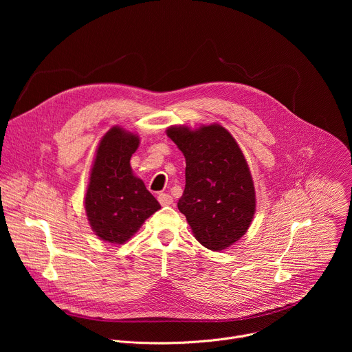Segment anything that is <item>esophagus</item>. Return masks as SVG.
<instances>
[{
    "instance_id": "1",
    "label": "esophagus",
    "mask_w": 352,
    "mask_h": 352,
    "mask_svg": "<svg viewBox=\"0 0 352 352\" xmlns=\"http://www.w3.org/2000/svg\"><path fill=\"white\" fill-rule=\"evenodd\" d=\"M157 199H159V202H160V205L162 206H170V205H173V197L170 196V195H167V193H160L159 196H157Z\"/></svg>"
}]
</instances>
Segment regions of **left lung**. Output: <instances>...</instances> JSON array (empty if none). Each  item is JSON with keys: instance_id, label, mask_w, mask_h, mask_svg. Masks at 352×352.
Here are the masks:
<instances>
[{"instance_id": "1", "label": "left lung", "mask_w": 352, "mask_h": 352, "mask_svg": "<svg viewBox=\"0 0 352 352\" xmlns=\"http://www.w3.org/2000/svg\"><path fill=\"white\" fill-rule=\"evenodd\" d=\"M167 136L186 163L179 212L205 248H228L246 232L256 210L252 175L238 143L219 124L170 126Z\"/></svg>"}]
</instances>
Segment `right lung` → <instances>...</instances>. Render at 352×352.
I'll return each mask as SVG.
<instances>
[{
  "instance_id": "add662e5",
  "label": "right lung",
  "mask_w": 352,
  "mask_h": 352,
  "mask_svg": "<svg viewBox=\"0 0 352 352\" xmlns=\"http://www.w3.org/2000/svg\"><path fill=\"white\" fill-rule=\"evenodd\" d=\"M139 136L113 126L100 140L85 196V209L94 234L110 243L126 242L162 206L143 181L133 175L129 160Z\"/></svg>"
}]
</instances>
